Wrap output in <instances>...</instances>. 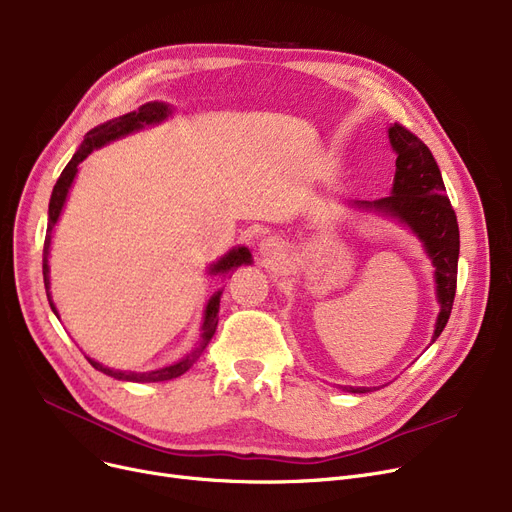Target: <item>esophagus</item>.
<instances>
[{"instance_id": "34e87169", "label": "esophagus", "mask_w": 512, "mask_h": 512, "mask_svg": "<svg viewBox=\"0 0 512 512\" xmlns=\"http://www.w3.org/2000/svg\"><path fill=\"white\" fill-rule=\"evenodd\" d=\"M259 251H261V255H263V257H267V259H276L278 255H282L284 245L280 242V238H276V236H267V238H263V240H261V247H259Z\"/></svg>"}]
</instances>
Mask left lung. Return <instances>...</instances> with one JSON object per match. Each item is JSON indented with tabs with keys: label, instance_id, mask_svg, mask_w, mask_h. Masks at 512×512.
<instances>
[{
	"label": "left lung",
	"instance_id": "1",
	"mask_svg": "<svg viewBox=\"0 0 512 512\" xmlns=\"http://www.w3.org/2000/svg\"><path fill=\"white\" fill-rule=\"evenodd\" d=\"M388 137L398 155L392 195L359 205L396 215L423 240L429 257L436 265L438 301L442 307L436 321V340L448 324L456 294V267H459L461 249L459 222H456V213L448 201L440 168L429 147L415 132L398 122L388 130ZM351 392L367 390L351 388Z\"/></svg>",
	"mask_w": 512,
	"mask_h": 512
}]
</instances>
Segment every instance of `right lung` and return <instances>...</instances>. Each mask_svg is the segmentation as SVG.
I'll list each match as a JSON object with an SVG mask.
<instances>
[{"label":"right lung","instance_id":"right-lung-1","mask_svg":"<svg viewBox=\"0 0 512 512\" xmlns=\"http://www.w3.org/2000/svg\"><path fill=\"white\" fill-rule=\"evenodd\" d=\"M168 116V105L164 103H145L143 107H139L137 112H130V114H124L116 120H110L105 122L97 128H93L91 132H87L85 137V143L83 147H80L74 157L68 161V166L62 170L56 186H53V193H51V199H49V224H47V234H45V245H43V282H45V292H47V299H49V307L53 309V313L58 315L56 307H53L51 303V297H49V265H47V255H49V242H51V230L53 226H56L58 218H60V211L64 207V201H66V195H68V188L76 176V166L83 161L93 149L110 143L118 137H124V134L132 132V130H139L143 128L145 124H153V122H159L164 120ZM245 263H251V253L249 249L245 247H238L234 251H230L222 261L215 263L211 267L213 274H224L228 270H232V267H238V265H245ZM220 299H222V292H215L211 301L207 303V309H205V321H203V340L201 344L197 346V351H193L191 355H186L182 361L170 365V367H164V369H157V371H149V373H126V371H114L110 367H103L99 365L97 361L89 359L87 361L97 369V371H103L105 375H112V378L116 380H124V382H166V380H172V378H178V375H182L184 371H188L193 367V363H197V359L203 355V351L207 348L211 336L215 334V328H218V311H220Z\"/></svg>","mask_w":512,"mask_h":512}]
</instances>
